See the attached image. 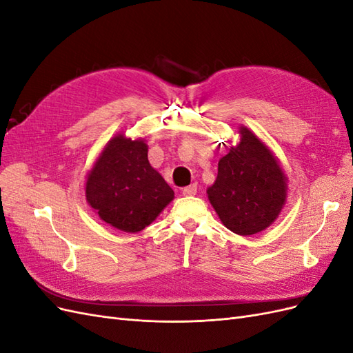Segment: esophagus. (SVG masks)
I'll list each match as a JSON object with an SVG mask.
<instances>
[{
  "label": "esophagus",
  "instance_id": "1",
  "mask_svg": "<svg viewBox=\"0 0 353 353\" xmlns=\"http://www.w3.org/2000/svg\"><path fill=\"white\" fill-rule=\"evenodd\" d=\"M197 193V184H191L183 190L184 196H194Z\"/></svg>",
  "mask_w": 353,
  "mask_h": 353
}]
</instances>
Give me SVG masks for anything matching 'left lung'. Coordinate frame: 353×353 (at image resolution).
I'll list each match as a JSON object with an SVG mask.
<instances>
[{"mask_svg": "<svg viewBox=\"0 0 353 353\" xmlns=\"http://www.w3.org/2000/svg\"><path fill=\"white\" fill-rule=\"evenodd\" d=\"M240 143L218 163L208 196L223 225L239 236L261 232L279 216L285 201V175L272 153L240 128Z\"/></svg>", "mask_w": 353, "mask_h": 353, "instance_id": "left-lung-1", "label": "left lung"}]
</instances>
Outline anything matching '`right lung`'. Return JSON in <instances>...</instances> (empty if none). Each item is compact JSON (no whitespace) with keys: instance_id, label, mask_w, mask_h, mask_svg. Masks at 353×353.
<instances>
[{"instance_id":"add662e5","label":"right lung","mask_w":353,"mask_h":353,"mask_svg":"<svg viewBox=\"0 0 353 353\" xmlns=\"http://www.w3.org/2000/svg\"><path fill=\"white\" fill-rule=\"evenodd\" d=\"M143 140L116 135L87 179V200L99 216L125 232H138L174 199V190L148 163Z\"/></svg>"}]
</instances>
